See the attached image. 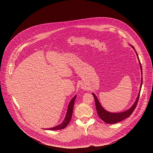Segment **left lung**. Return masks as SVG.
<instances>
[{
    "label": "left lung",
    "instance_id": "left-lung-1",
    "mask_svg": "<svg viewBox=\"0 0 153 153\" xmlns=\"http://www.w3.org/2000/svg\"><path fill=\"white\" fill-rule=\"evenodd\" d=\"M130 46L134 49V51L136 53V55H137V58L138 59V62H139V64H140V69H141V76H143L142 75H143L142 67H141V65L138 54H137L135 48H134V46H132L131 45H130ZM142 84H143V78H141V82L140 92L138 93V97H137L135 102L134 103V104L132 105V106L131 107V108H130L129 109H127L125 111L121 112H117V113L111 112L107 111V110H105L101 105L100 102H99V101H98L97 96L95 95V94L92 93V95H93V96L94 97V99H95L96 109H97V113H98V115L99 117L102 120H103L105 123H106L107 124H115V123H117L120 121H121L125 120L126 118L129 117L131 115V114L133 112L134 110L135 109L137 105V102L138 101V99H139V97H140L141 89V87H142Z\"/></svg>",
    "mask_w": 153,
    "mask_h": 153
}]
</instances>
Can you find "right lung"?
Returning a JSON list of instances; mask_svg holds the SVG:
<instances>
[{"label":"right lung","mask_w":153,"mask_h":153,"mask_svg":"<svg viewBox=\"0 0 153 153\" xmlns=\"http://www.w3.org/2000/svg\"><path fill=\"white\" fill-rule=\"evenodd\" d=\"M76 95H75L74 97L69 102V104L68 107L67 112H66V114L65 117L64 121H62V123H61L60 124H59L57 126H55L54 127L50 128H45V130H61V129H64V128H65L66 127L68 126V124H69V123L70 122L71 120V117H72V112H73V108H74V105L75 100L76 99Z\"/></svg>","instance_id":"1"}]
</instances>
